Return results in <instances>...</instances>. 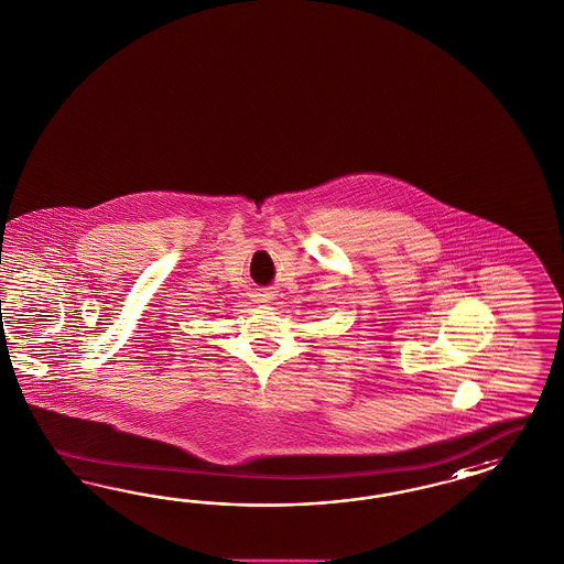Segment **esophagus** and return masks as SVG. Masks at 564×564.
<instances>
[{"label":"esophagus","instance_id":"1","mask_svg":"<svg viewBox=\"0 0 564 564\" xmlns=\"http://www.w3.org/2000/svg\"><path fill=\"white\" fill-rule=\"evenodd\" d=\"M259 303H265L268 301V294H258Z\"/></svg>","mask_w":564,"mask_h":564}]
</instances>
